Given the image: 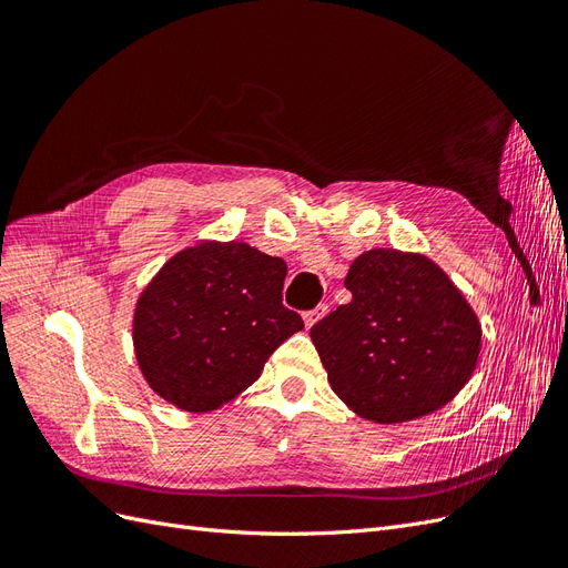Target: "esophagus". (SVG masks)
I'll return each mask as SVG.
<instances>
[{"instance_id": "obj_1", "label": "esophagus", "mask_w": 568, "mask_h": 568, "mask_svg": "<svg viewBox=\"0 0 568 568\" xmlns=\"http://www.w3.org/2000/svg\"><path fill=\"white\" fill-rule=\"evenodd\" d=\"M326 313H329V305H324V303H322V305H317V307H315V311H311V313H305V315H303V322H305V326H307V329H311V326H313V324H317V322H320V320H322V317H324Z\"/></svg>"}]
</instances>
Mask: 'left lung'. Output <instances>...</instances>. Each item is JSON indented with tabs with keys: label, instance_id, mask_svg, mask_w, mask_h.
Returning <instances> with one entry per match:
<instances>
[{
	"label": "left lung",
	"instance_id": "8db88e82",
	"mask_svg": "<svg viewBox=\"0 0 568 568\" xmlns=\"http://www.w3.org/2000/svg\"><path fill=\"white\" fill-rule=\"evenodd\" d=\"M348 305L311 338L332 390L357 417L403 424L448 405L471 379L480 322L448 274L424 253L372 248L346 277Z\"/></svg>",
	"mask_w": 568,
	"mask_h": 568
}]
</instances>
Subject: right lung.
<instances>
[{"instance_id":"add662e5","label":"right lung","mask_w":568,"mask_h":568,"mask_svg":"<svg viewBox=\"0 0 568 568\" xmlns=\"http://www.w3.org/2000/svg\"><path fill=\"white\" fill-rule=\"evenodd\" d=\"M286 263L246 242L203 239L153 274L136 298L132 346L149 388L184 412H213L261 376L303 329L282 305Z\"/></svg>"}]
</instances>
